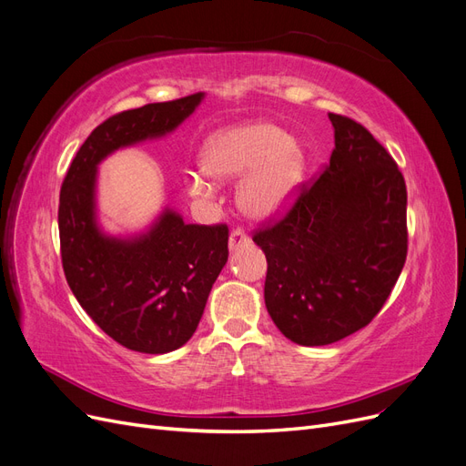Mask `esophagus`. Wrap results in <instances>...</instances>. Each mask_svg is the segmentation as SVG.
Here are the masks:
<instances>
[{"mask_svg":"<svg viewBox=\"0 0 466 466\" xmlns=\"http://www.w3.org/2000/svg\"><path fill=\"white\" fill-rule=\"evenodd\" d=\"M248 243H250V238L245 235V231H241V229L231 231V235H229V250L231 252L237 250V248H241V247H247Z\"/></svg>","mask_w":466,"mask_h":466,"instance_id":"obj_1","label":"esophagus"}]
</instances>
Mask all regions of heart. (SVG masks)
<instances>
[{"label":"heart","mask_w":466,"mask_h":466,"mask_svg":"<svg viewBox=\"0 0 466 466\" xmlns=\"http://www.w3.org/2000/svg\"><path fill=\"white\" fill-rule=\"evenodd\" d=\"M200 168L216 182L243 178L237 190L238 208L250 219L268 221L293 202L303 185L307 157L281 126L250 120L211 134L200 149ZM188 188L200 198L214 190L202 177H190Z\"/></svg>","instance_id":"obj_1"}]
</instances>
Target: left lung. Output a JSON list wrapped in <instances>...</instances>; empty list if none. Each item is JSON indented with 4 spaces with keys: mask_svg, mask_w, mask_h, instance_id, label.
<instances>
[{
    "mask_svg": "<svg viewBox=\"0 0 466 466\" xmlns=\"http://www.w3.org/2000/svg\"><path fill=\"white\" fill-rule=\"evenodd\" d=\"M330 163L278 223L252 237L266 255L264 303L299 346H327L368 327L402 272L406 185L361 124L329 115Z\"/></svg>",
    "mask_w": 466,
    "mask_h": 466,
    "instance_id": "1",
    "label": "left lung"
}]
</instances>
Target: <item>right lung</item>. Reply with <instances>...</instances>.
Returning a JSON list of instances; mask_svg holds the SVG:
<instances>
[{
  "label": "right lung",
  "mask_w": 466,
  "mask_h": 466,
  "mask_svg": "<svg viewBox=\"0 0 466 466\" xmlns=\"http://www.w3.org/2000/svg\"><path fill=\"white\" fill-rule=\"evenodd\" d=\"M202 101L196 93L110 116L79 147L60 192L69 288L103 332L142 354H167L190 340L228 262L229 229L185 223L167 206L146 231L108 235L96 216L98 165L122 147L175 132Z\"/></svg>",
  "instance_id": "add662e5"
}]
</instances>
